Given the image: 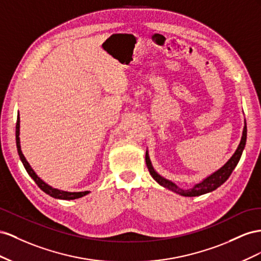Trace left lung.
Listing matches in <instances>:
<instances>
[{
	"label": "left lung",
	"mask_w": 261,
	"mask_h": 261,
	"mask_svg": "<svg viewBox=\"0 0 261 261\" xmlns=\"http://www.w3.org/2000/svg\"><path fill=\"white\" fill-rule=\"evenodd\" d=\"M246 139H247V125H246V122H245L242 140H241L240 144H238L237 150L232 155V158H230L224 164V166H222L220 169L217 170V172H214L210 176H207L206 178H204L202 181L199 182V184H196L192 188H189V189H181V188L178 187L177 185H175L173 181L166 179V178H164V177H162L161 175L156 173L155 169L152 166L151 160H150V158H148L147 151H146V154H145L146 166L148 168V172H150L151 176L161 186H163L164 188H167V189L172 190V191L178 193V195L184 196V197L201 196V195H204V193L211 192L217 188H219L222 184H224L228 179V177L230 176V174H232L234 168L236 167L238 162H240V160H241V156H242V153L244 151L245 144H246Z\"/></svg>",
	"instance_id": "obj_1"
}]
</instances>
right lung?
<instances>
[{
    "label": "right lung",
    "mask_w": 261,
    "mask_h": 261,
    "mask_svg": "<svg viewBox=\"0 0 261 261\" xmlns=\"http://www.w3.org/2000/svg\"><path fill=\"white\" fill-rule=\"evenodd\" d=\"M16 146H17V152H18V155H19V159H20L21 163H23V165H24V167L26 169V172L35 180L37 186H38V187L43 192H46L47 195H49L50 197L56 198V199H62V200H73V199H79V198L84 197V196L87 195V193H89V191L68 192V191H63V190H59V189H56V188H52L51 186L47 185L43 180H41L38 176H37V174L34 172V169L32 168V166L29 165V163L26 161L24 154L21 153V150H20V142H19V114L17 116V122H16Z\"/></svg>",
    "instance_id": "add662e5"
}]
</instances>
